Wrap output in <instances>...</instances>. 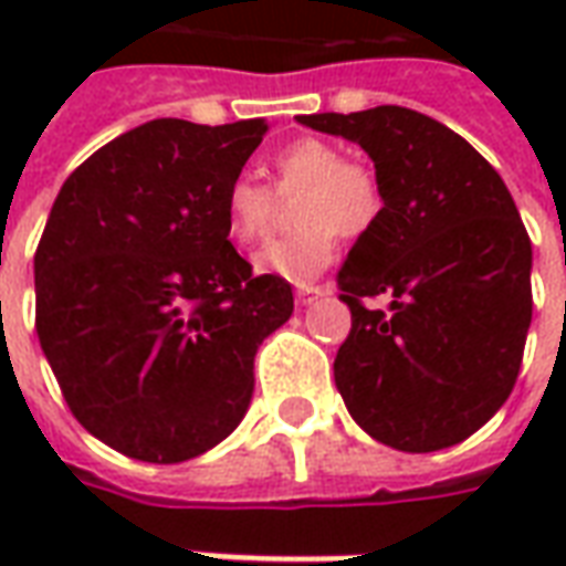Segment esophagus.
I'll return each instance as SVG.
<instances>
[{
  "label": "esophagus",
  "instance_id": "1",
  "mask_svg": "<svg viewBox=\"0 0 566 566\" xmlns=\"http://www.w3.org/2000/svg\"><path fill=\"white\" fill-rule=\"evenodd\" d=\"M318 296H324V287H318V284H300V287H296V303H300V306L315 303Z\"/></svg>",
  "mask_w": 566,
  "mask_h": 566
}]
</instances>
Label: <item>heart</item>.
<instances>
[{
    "instance_id": "obj_1",
    "label": "heart",
    "mask_w": 566,
    "mask_h": 566,
    "mask_svg": "<svg viewBox=\"0 0 566 566\" xmlns=\"http://www.w3.org/2000/svg\"><path fill=\"white\" fill-rule=\"evenodd\" d=\"M272 181L279 197L294 202L300 230L282 235L254 254V270L306 284L327 270L336 254V233L343 239L367 235L381 218L379 175L357 160H345V150L327 139H296L272 157ZM275 211V197L266 185L239 175L223 193V223L239 245H251L266 235Z\"/></svg>"
}]
</instances>
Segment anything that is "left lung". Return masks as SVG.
Returning <instances> with one entry per match:
<instances>
[{
	"label": "left lung",
	"instance_id": "1",
	"mask_svg": "<svg viewBox=\"0 0 566 566\" xmlns=\"http://www.w3.org/2000/svg\"><path fill=\"white\" fill-rule=\"evenodd\" d=\"M367 150L381 218L336 284L352 333L333 364L345 409L400 451H439L506 403L531 327V239L503 178L433 117L379 105L300 115ZM388 295V310H367Z\"/></svg>",
	"mask_w": 566,
	"mask_h": 566
}]
</instances>
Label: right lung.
<instances>
[{
	"label": "right lung",
	"instance_id": "obj_1",
	"mask_svg": "<svg viewBox=\"0 0 566 566\" xmlns=\"http://www.w3.org/2000/svg\"><path fill=\"white\" fill-rule=\"evenodd\" d=\"M270 124L148 120L60 187L35 251V333L72 416L127 458L190 461L245 418L260 343L294 312L254 275L223 193Z\"/></svg>",
	"mask_w": 566,
	"mask_h": 566
}]
</instances>
